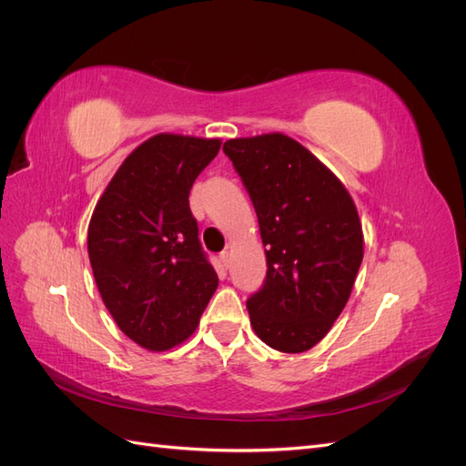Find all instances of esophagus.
Here are the masks:
<instances>
[{
	"instance_id": "34e87169",
	"label": "esophagus",
	"mask_w": 466,
	"mask_h": 466,
	"mask_svg": "<svg viewBox=\"0 0 466 466\" xmlns=\"http://www.w3.org/2000/svg\"><path fill=\"white\" fill-rule=\"evenodd\" d=\"M219 260H221V264H223L225 268H228V264H229V252H228V250H223L221 255H219Z\"/></svg>"
}]
</instances>
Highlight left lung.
Instances as JSON below:
<instances>
[{"label":"left lung","mask_w":466,"mask_h":466,"mask_svg":"<svg viewBox=\"0 0 466 466\" xmlns=\"http://www.w3.org/2000/svg\"><path fill=\"white\" fill-rule=\"evenodd\" d=\"M258 216L264 286L247 309L257 336L284 354L311 350L346 307L363 258L350 192L327 165L286 134L223 144Z\"/></svg>","instance_id":"left-lung-1"}]
</instances>
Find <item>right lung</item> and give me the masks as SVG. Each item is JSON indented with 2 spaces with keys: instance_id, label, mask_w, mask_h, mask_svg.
Listing matches in <instances>:
<instances>
[{
  "instance_id": "obj_1",
  "label": "right lung",
  "mask_w": 466,
  "mask_h": 466,
  "mask_svg": "<svg viewBox=\"0 0 466 466\" xmlns=\"http://www.w3.org/2000/svg\"><path fill=\"white\" fill-rule=\"evenodd\" d=\"M219 147L218 137L153 136L95 206L87 250L98 293L118 329L146 350L185 342L218 289L188 194Z\"/></svg>"
}]
</instances>
